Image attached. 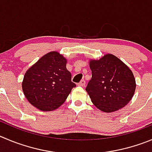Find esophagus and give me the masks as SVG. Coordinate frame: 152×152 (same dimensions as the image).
I'll return each mask as SVG.
<instances>
[{"instance_id":"34e87169","label":"esophagus","mask_w":152,"mask_h":152,"mask_svg":"<svg viewBox=\"0 0 152 152\" xmlns=\"http://www.w3.org/2000/svg\"><path fill=\"white\" fill-rule=\"evenodd\" d=\"M78 86H82V87H84L85 86H86V81L85 80H81L80 83L78 84Z\"/></svg>"}]
</instances>
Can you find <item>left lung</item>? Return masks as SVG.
I'll return each mask as SVG.
<instances>
[{"mask_svg":"<svg viewBox=\"0 0 152 152\" xmlns=\"http://www.w3.org/2000/svg\"><path fill=\"white\" fill-rule=\"evenodd\" d=\"M92 77L86 87L91 102L104 113L123 108L132 99L136 80L131 69L118 58L106 54L89 60Z\"/></svg>","mask_w":152,"mask_h":152,"instance_id":"1","label":"left lung"}]
</instances>
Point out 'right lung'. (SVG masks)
<instances>
[{"instance_id": "1", "label": "right lung", "mask_w": 152, "mask_h": 152, "mask_svg": "<svg viewBox=\"0 0 152 152\" xmlns=\"http://www.w3.org/2000/svg\"><path fill=\"white\" fill-rule=\"evenodd\" d=\"M66 58L58 52L44 55L25 73L22 91L30 103L41 111L60 107L76 84L66 67Z\"/></svg>"}]
</instances>
